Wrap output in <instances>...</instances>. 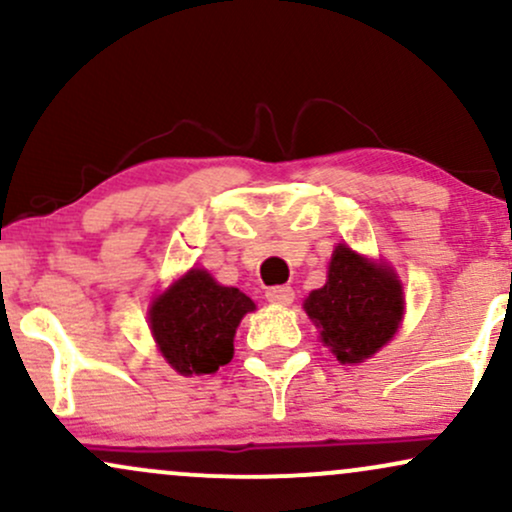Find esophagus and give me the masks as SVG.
Wrapping results in <instances>:
<instances>
[{
	"instance_id": "obj_1",
	"label": "esophagus",
	"mask_w": 512,
	"mask_h": 512,
	"mask_svg": "<svg viewBox=\"0 0 512 512\" xmlns=\"http://www.w3.org/2000/svg\"><path fill=\"white\" fill-rule=\"evenodd\" d=\"M293 293L291 286H272V289H267V301L269 303H276V305H289L293 301Z\"/></svg>"
}]
</instances>
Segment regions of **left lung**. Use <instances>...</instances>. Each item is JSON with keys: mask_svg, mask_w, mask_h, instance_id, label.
Returning <instances> with one entry per match:
<instances>
[{"mask_svg": "<svg viewBox=\"0 0 512 512\" xmlns=\"http://www.w3.org/2000/svg\"><path fill=\"white\" fill-rule=\"evenodd\" d=\"M404 296L390 269L337 245L322 289L305 301L322 342L342 363H358L387 344L402 320Z\"/></svg>", "mask_w": 512, "mask_h": 512, "instance_id": "1", "label": "left lung"}]
</instances>
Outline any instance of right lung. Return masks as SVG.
I'll return each instance as SVG.
<instances>
[{"mask_svg": "<svg viewBox=\"0 0 512 512\" xmlns=\"http://www.w3.org/2000/svg\"><path fill=\"white\" fill-rule=\"evenodd\" d=\"M255 303L192 269L151 305V332L166 361L182 375L216 373L233 358V337Z\"/></svg>", "mask_w": 512, "mask_h": 512, "instance_id": "1", "label": "right lung"}]
</instances>
